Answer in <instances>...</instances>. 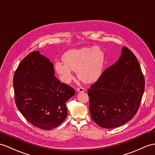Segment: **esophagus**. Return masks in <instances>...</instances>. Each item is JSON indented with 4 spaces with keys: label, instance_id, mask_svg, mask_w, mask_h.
I'll list each match as a JSON object with an SVG mask.
<instances>
[{
    "label": "esophagus",
    "instance_id": "1",
    "mask_svg": "<svg viewBox=\"0 0 155 155\" xmlns=\"http://www.w3.org/2000/svg\"><path fill=\"white\" fill-rule=\"evenodd\" d=\"M77 91L78 92H84L85 89H84V87H80L77 88Z\"/></svg>",
    "mask_w": 155,
    "mask_h": 155
}]
</instances>
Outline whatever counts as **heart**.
Instances as JSON below:
<instances>
[{
	"instance_id": "1",
	"label": "heart",
	"mask_w": 155,
	"mask_h": 155,
	"mask_svg": "<svg viewBox=\"0 0 155 155\" xmlns=\"http://www.w3.org/2000/svg\"><path fill=\"white\" fill-rule=\"evenodd\" d=\"M64 64L57 62L55 68L64 83L73 79L72 71H77V76L85 83H92L99 78L103 71L104 55L99 47L83 48L68 52L63 56Z\"/></svg>"
}]
</instances>
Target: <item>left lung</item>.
<instances>
[{
	"mask_svg": "<svg viewBox=\"0 0 155 155\" xmlns=\"http://www.w3.org/2000/svg\"><path fill=\"white\" fill-rule=\"evenodd\" d=\"M144 90V75L136 56L124 47L118 61L88 89L93 120L109 129L124 125L137 113Z\"/></svg>",
	"mask_w": 155,
	"mask_h": 155,
	"instance_id": "8db88e82",
	"label": "left lung"
}]
</instances>
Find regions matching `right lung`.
I'll return each mask as SVG.
<instances>
[{
  "label": "right lung",
  "instance_id": "1",
  "mask_svg": "<svg viewBox=\"0 0 155 155\" xmlns=\"http://www.w3.org/2000/svg\"><path fill=\"white\" fill-rule=\"evenodd\" d=\"M54 75L53 64L34 51L22 60L13 78L18 110L32 125L46 130L58 127L66 119V103L75 93Z\"/></svg>",
  "mask_w": 155,
  "mask_h": 155
}]
</instances>
